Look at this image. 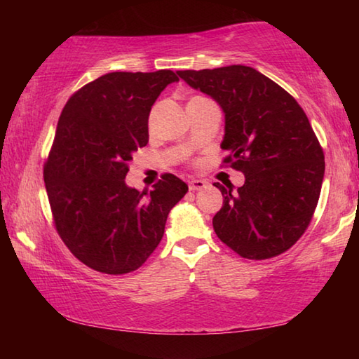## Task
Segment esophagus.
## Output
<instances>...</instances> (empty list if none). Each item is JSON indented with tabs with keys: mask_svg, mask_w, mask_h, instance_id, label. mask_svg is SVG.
I'll use <instances>...</instances> for the list:
<instances>
[{
	"mask_svg": "<svg viewBox=\"0 0 359 359\" xmlns=\"http://www.w3.org/2000/svg\"><path fill=\"white\" fill-rule=\"evenodd\" d=\"M208 182L201 180V179H193L190 184H188V188H190L191 191H199V190H204V188H208Z\"/></svg>",
	"mask_w": 359,
	"mask_h": 359,
	"instance_id": "1",
	"label": "esophagus"
}]
</instances>
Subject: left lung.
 Listing matches in <instances>:
<instances>
[{
    "label": "left lung",
    "instance_id": "1",
    "mask_svg": "<svg viewBox=\"0 0 359 359\" xmlns=\"http://www.w3.org/2000/svg\"><path fill=\"white\" fill-rule=\"evenodd\" d=\"M224 112L223 165L245 174L233 191L217 182L223 205L214 229L247 259L293 247L311 224L325 175V154L306 112L287 90L250 66L179 71Z\"/></svg>",
    "mask_w": 359,
    "mask_h": 359
}]
</instances>
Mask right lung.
<instances>
[{"instance_id":"obj_1","label":"right lung","mask_w":359,"mask_h":359,"mask_svg":"<svg viewBox=\"0 0 359 359\" xmlns=\"http://www.w3.org/2000/svg\"><path fill=\"white\" fill-rule=\"evenodd\" d=\"M179 76L109 72L71 96L58 118L44 163L53 224L65 245L85 266L104 274L141 267L165 234L169 210L188 191L174 174L154 190L125 184L133 151L149 142V114Z\"/></svg>"}]
</instances>
